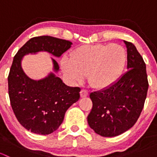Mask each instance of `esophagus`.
Masks as SVG:
<instances>
[{
    "label": "esophagus",
    "mask_w": 157,
    "mask_h": 157,
    "mask_svg": "<svg viewBox=\"0 0 157 157\" xmlns=\"http://www.w3.org/2000/svg\"><path fill=\"white\" fill-rule=\"evenodd\" d=\"M80 97H81V98L86 97V96H88L87 91H86V90H82L80 92Z\"/></svg>",
    "instance_id": "1"
}]
</instances>
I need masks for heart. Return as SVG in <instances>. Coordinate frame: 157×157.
I'll return each instance as SVG.
<instances>
[{
  "instance_id": "heart-1",
  "label": "heart",
  "mask_w": 157,
  "mask_h": 157,
  "mask_svg": "<svg viewBox=\"0 0 157 157\" xmlns=\"http://www.w3.org/2000/svg\"><path fill=\"white\" fill-rule=\"evenodd\" d=\"M126 52L117 44H95L79 47L71 58L64 57L61 67L71 81H82L86 74L92 87L104 90L115 84L122 74Z\"/></svg>"
}]
</instances>
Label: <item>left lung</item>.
I'll return each mask as SVG.
<instances>
[{
  "label": "left lung",
  "instance_id": "1",
  "mask_svg": "<svg viewBox=\"0 0 157 157\" xmlns=\"http://www.w3.org/2000/svg\"><path fill=\"white\" fill-rule=\"evenodd\" d=\"M127 48V70L110 87L90 95L93 108L89 126L102 137H115L136 123L147 97L146 64L134 44L123 40Z\"/></svg>",
  "mask_w": 157,
  "mask_h": 157
}]
</instances>
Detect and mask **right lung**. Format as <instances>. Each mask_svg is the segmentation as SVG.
<instances>
[{
    "label": "right lung",
    "instance_id": "add662e5",
    "mask_svg": "<svg viewBox=\"0 0 157 157\" xmlns=\"http://www.w3.org/2000/svg\"><path fill=\"white\" fill-rule=\"evenodd\" d=\"M72 42L48 36L29 39L13 58L8 76L11 106L22 126L34 134H50L64 120L66 111L80 99L79 87H71L57 77L59 65L52 58V71L40 80L28 77L22 67L25 55L46 52L59 58Z\"/></svg>",
    "mask_w": 157,
    "mask_h": 157
}]
</instances>
